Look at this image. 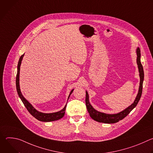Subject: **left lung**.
I'll list each match as a JSON object with an SVG mask.
<instances>
[{"instance_id": "left-lung-1", "label": "left lung", "mask_w": 153, "mask_h": 153, "mask_svg": "<svg viewBox=\"0 0 153 153\" xmlns=\"http://www.w3.org/2000/svg\"><path fill=\"white\" fill-rule=\"evenodd\" d=\"M136 53H137V64L139 73V77H140V84H139L138 93L137 94V96L134 102L130 106L125 108L124 110L118 113L106 114V113H102L97 111L92 106V105L90 104L89 101L88 93L87 92V91H86L85 102H86V108L90 114V117L93 120L97 122L104 123H114L118 122L119 120H121L123 118H125L137 105L142 93L143 82L144 79V72H143V67L140 62V50L139 47H137L136 49Z\"/></svg>"}]
</instances>
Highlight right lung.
I'll return each mask as SVG.
<instances>
[{"instance_id":"obj_1","label":"right lung","mask_w":153,"mask_h":153,"mask_svg":"<svg viewBox=\"0 0 153 153\" xmlns=\"http://www.w3.org/2000/svg\"><path fill=\"white\" fill-rule=\"evenodd\" d=\"M24 54L23 55H22L19 59V62H18V65H17V76H16V89H17V94L20 97V99H21V100L22 101L23 103L24 104L25 106L26 107V108L27 109V110L29 111V113L34 117H35L36 119H37L38 120L42 121V122H52V121H55V120H59L60 119L62 118L64 115H65V109H66V106L67 104L65 105V106H64V108L62 109V110L56 112V113H43L42 112H40L39 111H37L36 109H35L33 106L24 97V96L22 95L21 93L20 89V85H19V75H20V65L22 63V60L23 59V57L24 56ZM74 89H73L68 96V100L70 98V95L71 94V93H73Z\"/></svg>"}]
</instances>
